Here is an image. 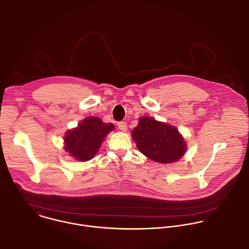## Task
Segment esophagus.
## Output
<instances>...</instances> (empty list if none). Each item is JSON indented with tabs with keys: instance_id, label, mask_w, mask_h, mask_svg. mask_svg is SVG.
I'll list each match as a JSON object with an SVG mask.
<instances>
[{
	"instance_id": "obj_1",
	"label": "esophagus",
	"mask_w": 249,
	"mask_h": 249,
	"mask_svg": "<svg viewBox=\"0 0 249 249\" xmlns=\"http://www.w3.org/2000/svg\"><path fill=\"white\" fill-rule=\"evenodd\" d=\"M118 128H119V130L120 131H122V132H126L127 131V129H128V126H127V123L126 122H123V121H120V122H118Z\"/></svg>"
}]
</instances>
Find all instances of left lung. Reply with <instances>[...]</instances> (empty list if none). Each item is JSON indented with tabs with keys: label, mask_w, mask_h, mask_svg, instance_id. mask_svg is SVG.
I'll return each instance as SVG.
<instances>
[{
	"label": "left lung",
	"mask_w": 249,
	"mask_h": 249,
	"mask_svg": "<svg viewBox=\"0 0 249 249\" xmlns=\"http://www.w3.org/2000/svg\"><path fill=\"white\" fill-rule=\"evenodd\" d=\"M139 120L132 137L143 155L162 164L177 162L184 155L186 142L176 127L152 117Z\"/></svg>",
	"instance_id": "obj_1"
}]
</instances>
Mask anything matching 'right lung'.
I'll return each mask as SVG.
<instances>
[{
	"label": "right lung",
	"mask_w": 249,
	"mask_h": 249,
	"mask_svg": "<svg viewBox=\"0 0 249 249\" xmlns=\"http://www.w3.org/2000/svg\"><path fill=\"white\" fill-rule=\"evenodd\" d=\"M113 128V124H106L99 117H87L65 134L64 148L76 160L88 161L97 154L101 143Z\"/></svg>",
	"instance_id": "right-lung-1"
}]
</instances>
